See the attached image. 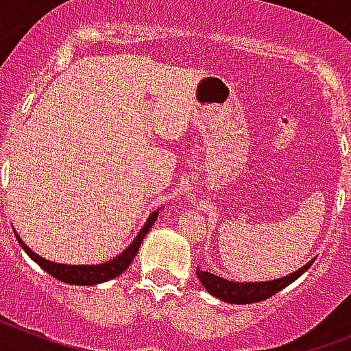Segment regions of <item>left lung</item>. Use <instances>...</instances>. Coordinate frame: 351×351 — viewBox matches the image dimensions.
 <instances>
[{
    "instance_id": "8db88e82",
    "label": "left lung",
    "mask_w": 351,
    "mask_h": 351,
    "mask_svg": "<svg viewBox=\"0 0 351 351\" xmlns=\"http://www.w3.org/2000/svg\"><path fill=\"white\" fill-rule=\"evenodd\" d=\"M315 258L311 262H308L304 267L297 269L295 272L291 274L283 276V278H278V280L272 281H256V283H239V281H228L225 278H219V276L213 274V272L200 271L197 267V276L200 283L204 285L210 295H214L216 299L223 300V302L228 304H253L260 302V300H265L269 297H272L274 293H278L280 290H283L285 287H288L290 283L302 276L304 272L308 271L313 265Z\"/></svg>"
}]
</instances>
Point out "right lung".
I'll return each mask as SVG.
<instances>
[{"label": "right lung", "mask_w": 351, "mask_h": 351, "mask_svg": "<svg viewBox=\"0 0 351 351\" xmlns=\"http://www.w3.org/2000/svg\"><path fill=\"white\" fill-rule=\"evenodd\" d=\"M158 213H160V209H156L154 213L149 214L147 221L144 223V226L141 228V232L137 234V237L133 239V243L130 244V246L126 247V250L123 251L121 255H117L116 258L108 260V262H105V263H98V265H66V263L51 262V260H45V258H42L40 255H36L35 251L31 250V247H27V244L24 243L23 239L19 237L17 232L14 230V234H15V237H17L21 247H23L27 255H29V258L33 260V262L38 263L40 267L47 272V274H51L52 278H56V280H60V281H63V283H68V285H82V287H91V285L105 283V281H108V280H114V278H117V276L123 274V272L128 269V265L132 263V260L135 258V255H137V251H138V247H141L142 241H144V237L147 235L149 228H151V226L154 225V221H156Z\"/></svg>", "instance_id": "1"}]
</instances>
